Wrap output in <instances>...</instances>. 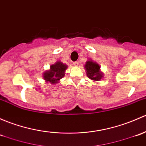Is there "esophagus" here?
<instances>
[{
    "label": "esophagus",
    "mask_w": 146,
    "mask_h": 146,
    "mask_svg": "<svg viewBox=\"0 0 146 146\" xmlns=\"http://www.w3.org/2000/svg\"><path fill=\"white\" fill-rule=\"evenodd\" d=\"M78 64H79L78 61H75V62H73V65H74L75 66H78Z\"/></svg>",
    "instance_id": "esophagus-1"
}]
</instances>
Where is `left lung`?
<instances>
[{"label":"left lung","mask_w":146,"mask_h":146,"mask_svg":"<svg viewBox=\"0 0 146 146\" xmlns=\"http://www.w3.org/2000/svg\"><path fill=\"white\" fill-rule=\"evenodd\" d=\"M101 66L91 59L86 61L85 68L87 70V76L93 81H99L104 78V73L101 71Z\"/></svg>","instance_id":"8db88e82"}]
</instances>
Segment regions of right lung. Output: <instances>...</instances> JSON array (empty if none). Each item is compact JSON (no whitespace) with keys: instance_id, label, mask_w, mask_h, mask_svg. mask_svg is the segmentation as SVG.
Here are the masks:
<instances>
[{"instance_id":"add662e5","label":"right lung","mask_w":146,"mask_h":146,"mask_svg":"<svg viewBox=\"0 0 146 146\" xmlns=\"http://www.w3.org/2000/svg\"><path fill=\"white\" fill-rule=\"evenodd\" d=\"M68 68V66L63 64L61 61H56L55 64L50 66V69L43 73V79L46 82L51 84H56L62 78L65 76V72Z\"/></svg>"}]
</instances>
